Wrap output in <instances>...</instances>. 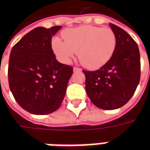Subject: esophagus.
<instances>
[{
  "instance_id": "34e87169",
  "label": "esophagus",
  "mask_w": 150,
  "mask_h": 150,
  "mask_svg": "<svg viewBox=\"0 0 150 150\" xmlns=\"http://www.w3.org/2000/svg\"><path fill=\"white\" fill-rule=\"evenodd\" d=\"M73 71H81V68H79L78 67H75L73 68Z\"/></svg>"
}]
</instances>
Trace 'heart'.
<instances>
[{"instance_id":"b5f03b06","label":"heart","mask_w":150,"mask_h":150,"mask_svg":"<svg viewBox=\"0 0 150 150\" xmlns=\"http://www.w3.org/2000/svg\"><path fill=\"white\" fill-rule=\"evenodd\" d=\"M64 41H52V49L62 61L69 62L79 53V62L88 68H99L112 58L116 45V34L111 28L92 25L68 29L63 33Z\"/></svg>"}]
</instances>
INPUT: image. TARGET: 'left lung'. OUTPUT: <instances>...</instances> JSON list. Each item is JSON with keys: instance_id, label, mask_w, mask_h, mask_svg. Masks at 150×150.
Here are the masks:
<instances>
[{"instance_id": "obj_1", "label": "left lung", "mask_w": 150, "mask_h": 150, "mask_svg": "<svg viewBox=\"0 0 150 150\" xmlns=\"http://www.w3.org/2000/svg\"><path fill=\"white\" fill-rule=\"evenodd\" d=\"M110 26L116 38L112 58L99 70H83L88 97L96 107L104 110L116 109L128 103L141 77V59L137 42L119 26L112 23Z\"/></svg>"}]
</instances>
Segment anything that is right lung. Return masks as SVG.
<instances>
[{"instance_id": "obj_1", "label": "right lung", "mask_w": 150, "mask_h": 150, "mask_svg": "<svg viewBox=\"0 0 150 150\" xmlns=\"http://www.w3.org/2000/svg\"><path fill=\"white\" fill-rule=\"evenodd\" d=\"M61 28H35L11 50L9 88L18 104L32 114L46 115L57 110L73 74V67L58 62L53 52L51 39Z\"/></svg>"}]
</instances>
